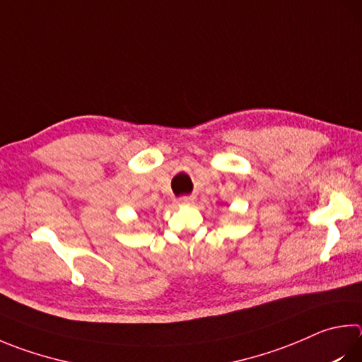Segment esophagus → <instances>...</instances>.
I'll return each instance as SVG.
<instances>
[{"mask_svg":"<svg viewBox=\"0 0 362 362\" xmlns=\"http://www.w3.org/2000/svg\"><path fill=\"white\" fill-rule=\"evenodd\" d=\"M194 202V196H182V198L177 199V204H180V206H188V204H193Z\"/></svg>","mask_w":362,"mask_h":362,"instance_id":"1","label":"esophagus"}]
</instances>
